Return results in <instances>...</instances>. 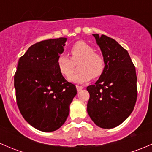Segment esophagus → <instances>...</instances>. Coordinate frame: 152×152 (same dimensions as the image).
Returning <instances> with one entry per match:
<instances>
[{
  "mask_svg": "<svg viewBox=\"0 0 152 152\" xmlns=\"http://www.w3.org/2000/svg\"><path fill=\"white\" fill-rule=\"evenodd\" d=\"M84 88L83 86H79V85H76V90H77V91H80V90H82V89Z\"/></svg>",
  "mask_w": 152,
  "mask_h": 152,
  "instance_id": "obj_1",
  "label": "esophagus"
}]
</instances>
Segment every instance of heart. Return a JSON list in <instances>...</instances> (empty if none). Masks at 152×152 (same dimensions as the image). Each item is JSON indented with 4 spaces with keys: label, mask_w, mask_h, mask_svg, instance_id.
Segmentation results:
<instances>
[{
    "label": "heart",
    "mask_w": 152,
    "mask_h": 152,
    "mask_svg": "<svg viewBox=\"0 0 152 152\" xmlns=\"http://www.w3.org/2000/svg\"><path fill=\"white\" fill-rule=\"evenodd\" d=\"M71 59L65 54L58 57L57 66L63 76L69 77L74 71L75 64L79 62L78 73L72 75L69 81L74 83H85L91 78L99 77L105 69L104 56L95 52L93 46L83 41H78L70 49Z\"/></svg>",
    "instance_id": "b5f03b06"
}]
</instances>
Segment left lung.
<instances>
[{"label":"left lung","instance_id":"8db88e82","mask_svg":"<svg viewBox=\"0 0 152 152\" xmlns=\"http://www.w3.org/2000/svg\"><path fill=\"white\" fill-rule=\"evenodd\" d=\"M105 60V69L95 85L88 86L87 110L93 122L103 129L122 124L137 100L135 67L128 51L115 39L93 34Z\"/></svg>","mask_w":152,"mask_h":152}]
</instances>
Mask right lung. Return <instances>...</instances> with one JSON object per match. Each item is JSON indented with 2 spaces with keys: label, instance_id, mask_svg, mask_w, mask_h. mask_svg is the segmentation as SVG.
Instances as JSON below:
<instances>
[{
  "label": "right lung",
  "instance_id": "add662e5",
  "mask_svg": "<svg viewBox=\"0 0 152 152\" xmlns=\"http://www.w3.org/2000/svg\"><path fill=\"white\" fill-rule=\"evenodd\" d=\"M67 38L41 41L31 45L18 61L15 88L18 108L26 121L39 131L50 132L66 121L77 93L57 66Z\"/></svg>",
  "mask_w": 152,
  "mask_h": 152
}]
</instances>
